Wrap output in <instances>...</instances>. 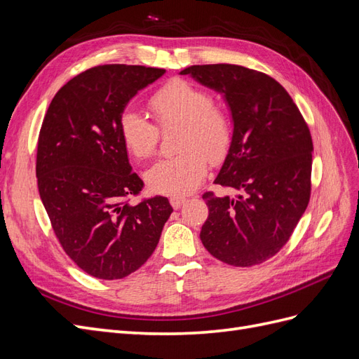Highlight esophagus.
Segmentation results:
<instances>
[{
  "label": "esophagus",
  "mask_w": 359,
  "mask_h": 359,
  "mask_svg": "<svg viewBox=\"0 0 359 359\" xmlns=\"http://www.w3.org/2000/svg\"><path fill=\"white\" fill-rule=\"evenodd\" d=\"M184 203H186V198H181V196H172L170 198V205H172L173 210L181 208Z\"/></svg>",
  "instance_id": "obj_1"
}]
</instances>
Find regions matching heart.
<instances>
[{
	"mask_svg": "<svg viewBox=\"0 0 359 359\" xmlns=\"http://www.w3.org/2000/svg\"><path fill=\"white\" fill-rule=\"evenodd\" d=\"M154 123L133 111L119 116L118 132L126 149L137 160L151 158L160 144V130L180 126V153L157 161L147 172L149 189L163 194H187L196 190L208 170V160L219 165L233 142L232 119L212 95L186 79L173 78L148 99Z\"/></svg>",
	"mask_w": 359,
	"mask_h": 359,
	"instance_id": "b5f03b06",
	"label": "heart"
}]
</instances>
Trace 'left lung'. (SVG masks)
<instances>
[{"mask_svg":"<svg viewBox=\"0 0 359 359\" xmlns=\"http://www.w3.org/2000/svg\"><path fill=\"white\" fill-rule=\"evenodd\" d=\"M181 74L222 93L233 119V142L214 182L240 194L203 193L210 214L201 231L202 244L227 265L262 264L289 241L309 205V126L289 93L262 72L205 64Z\"/></svg>","mask_w":359,"mask_h":359,"instance_id":"obj_1","label":"left lung"}]
</instances>
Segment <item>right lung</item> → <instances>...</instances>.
Returning <instances> with one entry per match:
<instances>
[{
  "label": "right lung",
  "instance_id": "add662e5",
  "mask_svg": "<svg viewBox=\"0 0 359 359\" xmlns=\"http://www.w3.org/2000/svg\"><path fill=\"white\" fill-rule=\"evenodd\" d=\"M165 69L104 64L74 76L53 97L37 144L39 193L67 256L95 278H124L156 250L172 214L168 198L130 205L144 189L118 132L139 90Z\"/></svg>",
  "mask_w": 359,
  "mask_h": 359
}]
</instances>
